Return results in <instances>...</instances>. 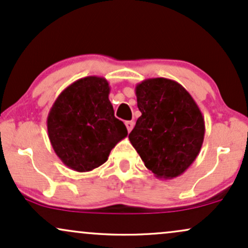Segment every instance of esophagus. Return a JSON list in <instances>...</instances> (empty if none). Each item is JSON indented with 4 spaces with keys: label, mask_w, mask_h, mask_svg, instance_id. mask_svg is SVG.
Segmentation results:
<instances>
[{
    "label": "esophagus",
    "mask_w": 248,
    "mask_h": 248,
    "mask_svg": "<svg viewBox=\"0 0 248 248\" xmlns=\"http://www.w3.org/2000/svg\"><path fill=\"white\" fill-rule=\"evenodd\" d=\"M125 126H126L127 131L131 132V130H132L133 126H135V122H133V121H126V122H125Z\"/></svg>",
    "instance_id": "obj_1"
}]
</instances>
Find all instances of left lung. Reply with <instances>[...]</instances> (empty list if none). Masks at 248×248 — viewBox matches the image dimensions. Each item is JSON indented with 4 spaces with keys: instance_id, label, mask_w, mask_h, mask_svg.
<instances>
[{
    "instance_id": "1",
    "label": "left lung",
    "mask_w": 248,
    "mask_h": 248,
    "mask_svg": "<svg viewBox=\"0 0 248 248\" xmlns=\"http://www.w3.org/2000/svg\"><path fill=\"white\" fill-rule=\"evenodd\" d=\"M137 119L129 139L147 170L159 179L185 173L199 155L204 117L191 95L176 81L146 78L136 86Z\"/></svg>"
}]
</instances>
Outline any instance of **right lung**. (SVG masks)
Masks as SVG:
<instances>
[{"instance_id": "right-lung-1", "label": "right lung", "mask_w": 248, "mask_h": 248, "mask_svg": "<svg viewBox=\"0 0 248 248\" xmlns=\"http://www.w3.org/2000/svg\"><path fill=\"white\" fill-rule=\"evenodd\" d=\"M104 78L87 77L61 92L47 116V132L55 154L75 171H90L108 160L127 136L115 117Z\"/></svg>"}]
</instances>
